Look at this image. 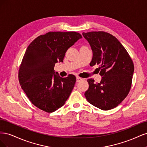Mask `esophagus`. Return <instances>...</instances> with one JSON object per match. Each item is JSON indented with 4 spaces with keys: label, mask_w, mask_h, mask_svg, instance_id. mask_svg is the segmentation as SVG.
Returning a JSON list of instances; mask_svg holds the SVG:
<instances>
[{
    "label": "esophagus",
    "mask_w": 147,
    "mask_h": 147,
    "mask_svg": "<svg viewBox=\"0 0 147 147\" xmlns=\"http://www.w3.org/2000/svg\"><path fill=\"white\" fill-rule=\"evenodd\" d=\"M82 78L79 77H77V82H80L82 81Z\"/></svg>",
    "instance_id": "34e87169"
}]
</instances>
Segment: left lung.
I'll use <instances>...</instances> for the list:
<instances>
[{
    "mask_svg": "<svg viewBox=\"0 0 147 147\" xmlns=\"http://www.w3.org/2000/svg\"><path fill=\"white\" fill-rule=\"evenodd\" d=\"M92 51L91 66L99 65L100 83L88 79L84 92L91 104L103 110L117 107L126 98L131 87L134 66L126 49L118 40L107 32H83Z\"/></svg>",
    "mask_w": 147,
    "mask_h": 147,
    "instance_id": "1",
    "label": "left lung"
}]
</instances>
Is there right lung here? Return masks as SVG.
<instances>
[{"label": "right lung", "instance_id": "add662e5", "mask_svg": "<svg viewBox=\"0 0 147 147\" xmlns=\"http://www.w3.org/2000/svg\"><path fill=\"white\" fill-rule=\"evenodd\" d=\"M76 32H49L30 43L21 62L18 78L21 88L37 108L52 113L65 104L76 82L69 75L61 77L54 67L79 39Z\"/></svg>", "mask_w": 147, "mask_h": 147}]
</instances>
